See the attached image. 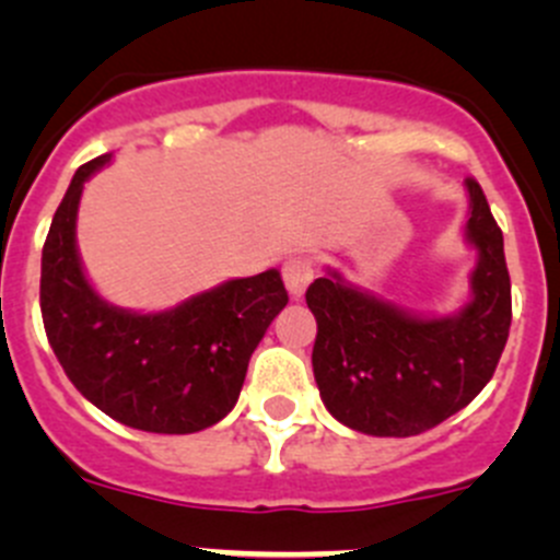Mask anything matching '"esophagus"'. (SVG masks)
I'll return each instance as SVG.
<instances>
[{"instance_id":"esophagus-1","label":"esophagus","mask_w":560,"mask_h":560,"mask_svg":"<svg viewBox=\"0 0 560 560\" xmlns=\"http://www.w3.org/2000/svg\"><path fill=\"white\" fill-rule=\"evenodd\" d=\"M281 276H284V284L287 290H290V295L295 298H303V292H306V287L312 284L314 279V262L312 257H306V254H298V257H290L284 262V268H281Z\"/></svg>"}]
</instances>
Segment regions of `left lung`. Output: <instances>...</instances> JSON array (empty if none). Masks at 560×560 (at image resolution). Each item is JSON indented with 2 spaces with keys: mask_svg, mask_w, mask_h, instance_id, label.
<instances>
[{
  "mask_svg": "<svg viewBox=\"0 0 560 560\" xmlns=\"http://www.w3.org/2000/svg\"><path fill=\"white\" fill-rule=\"evenodd\" d=\"M466 241L477 248L471 301L453 316H417L349 284L338 270L316 279L306 303L322 404L369 436H417L471 404L493 376L512 325L504 235L482 186L466 178Z\"/></svg>",
  "mask_w": 560,
  "mask_h": 560,
  "instance_id": "left-lung-1",
  "label": "left lung"
}]
</instances>
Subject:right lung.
Listing matches in <instances>:
<instances>
[{
	"label": "right lung",
	"mask_w": 560,
	"mask_h": 560,
	"mask_svg": "<svg viewBox=\"0 0 560 560\" xmlns=\"http://www.w3.org/2000/svg\"><path fill=\"white\" fill-rule=\"evenodd\" d=\"M107 162L78 167L50 222L39 276L45 336L78 393L107 417L149 433H197L233 411L248 358L290 298L270 268L160 314L103 301L81 268L75 219L83 184Z\"/></svg>",
	"instance_id": "add662e5"
}]
</instances>
